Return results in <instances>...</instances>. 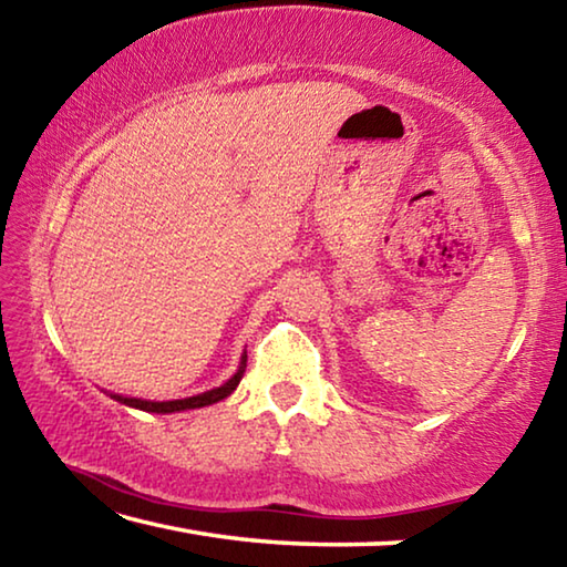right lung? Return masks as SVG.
Returning a JSON list of instances; mask_svg holds the SVG:
<instances>
[{"mask_svg": "<svg viewBox=\"0 0 567 567\" xmlns=\"http://www.w3.org/2000/svg\"><path fill=\"white\" fill-rule=\"evenodd\" d=\"M245 368H247V354H243V362H239V370L235 372L233 378H229L225 385L213 388L203 392V395H192L185 400H167V402H152V400H140V398H124V395H112L122 405H130V408H137V410H145V412H179V410H195V408H205V405H213V402L225 400L227 395H233L235 388L239 385V380L245 375Z\"/></svg>", "mask_w": 567, "mask_h": 567, "instance_id": "add662e5", "label": "right lung"}]
</instances>
